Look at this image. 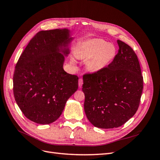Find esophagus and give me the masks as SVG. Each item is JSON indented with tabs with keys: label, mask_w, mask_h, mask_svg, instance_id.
<instances>
[{
	"label": "esophagus",
	"mask_w": 160,
	"mask_h": 160,
	"mask_svg": "<svg viewBox=\"0 0 160 160\" xmlns=\"http://www.w3.org/2000/svg\"><path fill=\"white\" fill-rule=\"evenodd\" d=\"M83 79H79V88H81L82 85H83Z\"/></svg>",
	"instance_id": "34e87169"
}]
</instances>
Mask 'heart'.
Here are the masks:
<instances>
[{
    "label": "heart",
    "instance_id": "obj_1",
    "mask_svg": "<svg viewBox=\"0 0 160 160\" xmlns=\"http://www.w3.org/2000/svg\"><path fill=\"white\" fill-rule=\"evenodd\" d=\"M116 55L115 47L100 38H93L77 52V57L82 59H89L88 69L95 73L99 72L111 63Z\"/></svg>",
    "mask_w": 160,
    "mask_h": 160
}]
</instances>
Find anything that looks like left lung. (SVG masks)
<instances>
[{"mask_svg":"<svg viewBox=\"0 0 160 160\" xmlns=\"http://www.w3.org/2000/svg\"><path fill=\"white\" fill-rule=\"evenodd\" d=\"M117 42L118 53L107 68L83 77L86 116L92 125L101 129L120 127L132 118L143 88L136 54L126 43Z\"/></svg>","mask_w":160,"mask_h":160,"instance_id":"obj_1","label":"left lung"}]
</instances>
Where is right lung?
Here are the masks:
<instances>
[{"instance_id":"1","label":"right lung","mask_w":160,"mask_h":160,"mask_svg":"<svg viewBox=\"0 0 160 160\" xmlns=\"http://www.w3.org/2000/svg\"><path fill=\"white\" fill-rule=\"evenodd\" d=\"M71 32L68 28L39 31L19 57L13 76L14 97L33 122H54L78 89V77L63 69L73 39Z\"/></svg>"}]
</instances>
